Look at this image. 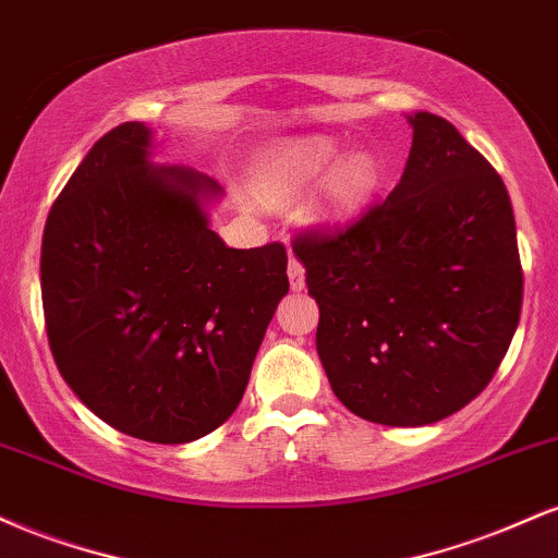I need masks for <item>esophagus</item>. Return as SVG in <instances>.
<instances>
[{"label":"esophagus","mask_w":558,"mask_h":558,"mask_svg":"<svg viewBox=\"0 0 558 558\" xmlns=\"http://www.w3.org/2000/svg\"><path fill=\"white\" fill-rule=\"evenodd\" d=\"M287 277H290L292 290H303L305 287V268L294 255L290 258V266H287Z\"/></svg>","instance_id":"34e87169"}]
</instances>
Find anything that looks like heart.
Segmentation results:
<instances>
[{"label": "heart", "instance_id": "heart-1", "mask_svg": "<svg viewBox=\"0 0 558 558\" xmlns=\"http://www.w3.org/2000/svg\"><path fill=\"white\" fill-rule=\"evenodd\" d=\"M318 179L322 182L307 206V219L324 229H342L371 206L381 169L368 150L342 156V148L331 137H303L281 146L266 161L255 182V198L271 211L290 208Z\"/></svg>", "mask_w": 558, "mask_h": 558}]
</instances>
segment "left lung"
Masks as SVG:
<instances>
[{
    "label": "left lung",
    "instance_id": "left-lung-1",
    "mask_svg": "<svg viewBox=\"0 0 558 558\" xmlns=\"http://www.w3.org/2000/svg\"><path fill=\"white\" fill-rule=\"evenodd\" d=\"M381 206L333 238L294 240L318 303L333 395L371 423L417 428L486 389L522 307L514 211L496 169L430 111Z\"/></svg>",
    "mask_w": 558,
    "mask_h": 558
}]
</instances>
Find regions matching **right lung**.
I'll return each mask as SVG.
<instances>
[{
  "label": "right lung",
  "mask_w": 558,
  "mask_h": 558,
  "mask_svg": "<svg viewBox=\"0 0 558 558\" xmlns=\"http://www.w3.org/2000/svg\"><path fill=\"white\" fill-rule=\"evenodd\" d=\"M156 148L146 122L94 143L46 219L41 298L85 408L143 441L190 444L238 410L290 279L279 242L227 247L211 229L225 190Z\"/></svg>",
  "instance_id": "right-lung-1"
}]
</instances>
